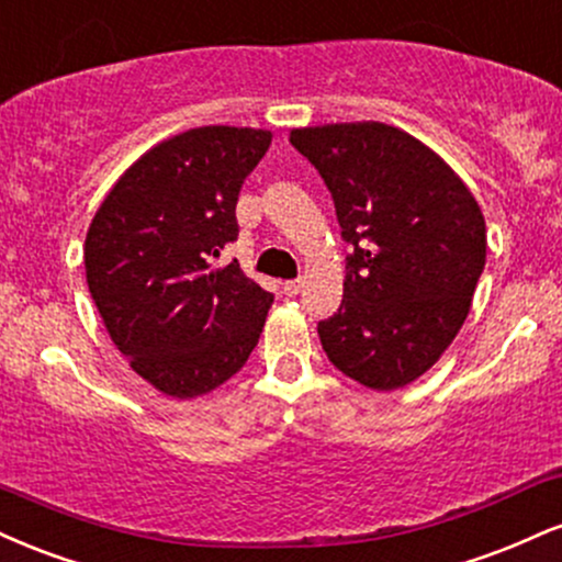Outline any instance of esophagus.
Here are the masks:
<instances>
[{
    "label": "esophagus",
    "mask_w": 562,
    "mask_h": 562,
    "mask_svg": "<svg viewBox=\"0 0 562 562\" xmlns=\"http://www.w3.org/2000/svg\"><path fill=\"white\" fill-rule=\"evenodd\" d=\"M300 292H302V279H294V281L283 283V294H286V296H296Z\"/></svg>",
    "instance_id": "esophagus-1"
}]
</instances>
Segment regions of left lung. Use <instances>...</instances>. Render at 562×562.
<instances>
[{
    "mask_svg": "<svg viewBox=\"0 0 562 562\" xmlns=\"http://www.w3.org/2000/svg\"><path fill=\"white\" fill-rule=\"evenodd\" d=\"M292 147L331 191L345 300L318 323L328 360L392 392L424 375L463 326L486 262L479 202L426 144L384 123L294 128Z\"/></svg>",
    "mask_w": 562,
    "mask_h": 562,
    "instance_id": "8db88e82",
    "label": "left lung"
}]
</instances>
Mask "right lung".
Wrapping results in <instances>:
<instances>
[{
  "instance_id": "add662e5",
  "label": "right lung",
  "mask_w": 562,
  "mask_h": 562,
  "mask_svg": "<svg viewBox=\"0 0 562 562\" xmlns=\"http://www.w3.org/2000/svg\"><path fill=\"white\" fill-rule=\"evenodd\" d=\"M270 138L204 125L157 144L117 178L86 234V283L110 339L168 397L228 381L266 326L273 294L236 260L210 262L239 236L241 183Z\"/></svg>"
}]
</instances>
